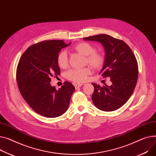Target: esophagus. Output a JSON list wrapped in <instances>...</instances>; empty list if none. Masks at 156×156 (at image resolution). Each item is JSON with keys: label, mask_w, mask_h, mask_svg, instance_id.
<instances>
[{"label": "esophagus", "mask_w": 156, "mask_h": 156, "mask_svg": "<svg viewBox=\"0 0 156 156\" xmlns=\"http://www.w3.org/2000/svg\"><path fill=\"white\" fill-rule=\"evenodd\" d=\"M83 85V84H81V83H77V84H75V87L76 89H78L80 87H81Z\"/></svg>", "instance_id": "34e87169"}]
</instances>
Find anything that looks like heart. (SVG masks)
Listing matches in <instances>:
<instances>
[{
  "instance_id": "obj_1",
  "label": "heart",
  "mask_w": 156,
  "mask_h": 156,
  "mask_svg": "<svg viewBox=\"0 0 156 156\" xmlns=\"http://www.w3.org/2000/svg\"><path fill=\"white\" fill-rule=\"evenodd\" d=\"M78 53L85 56V63H88L94 69H100L105 63V56L100 52L97 51L95 47L87 42H81L73 48ZM58 65L61 68H65L68 65L67 53L65 51H61L57 56ZM91 73L90 67L82 69H73L68 71L66 76L69 80L83 83L86 81L88 76Z\"/></svg>"
}]
</instances>
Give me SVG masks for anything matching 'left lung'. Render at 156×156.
Masks as SVG:
<instances>
[{"instance_id":"8db88e82","label":"left lung","mask_w":156,"mask_h":156,"mask_svg":"<svg viewBox=\"0 0 156 156\" xmlns=\"http://www.w3.org/2000/svg\"><path fill=\"white\" fill-rule=\"evenodd\" d=\"M83 39L98 41L104 47L105 63L99 75L104 78L110 77L112 81L110 86L103 87L93 83V102L101 110H116L128 101L136 86L138 78L136 58L124 41L107 34L89 36Z\"/></svg>"}]
</instances>
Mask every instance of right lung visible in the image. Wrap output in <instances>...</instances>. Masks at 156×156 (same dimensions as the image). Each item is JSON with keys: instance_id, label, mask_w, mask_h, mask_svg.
Instances as JSON below:
<instances>
[{"instance_id": "add662e5", "label": "right lung", "mask_w": 156, "mask_h": 156, "mask_svg": "<svg viewBox=\"0 0 156 156\" xmlns=\"http://www.w3.org/2000/svg\"><path fill=\"white\" fill-rule=\"evenodd\" d=\"M70 44L63 40L43 41L29 47L20 58L16 71L19 90L29 107L41 115L58 117L68 108L75 87L65 81L57 90L49 82L51 77L60 75L58 53Z\"/></svg>"}]
</instances>
